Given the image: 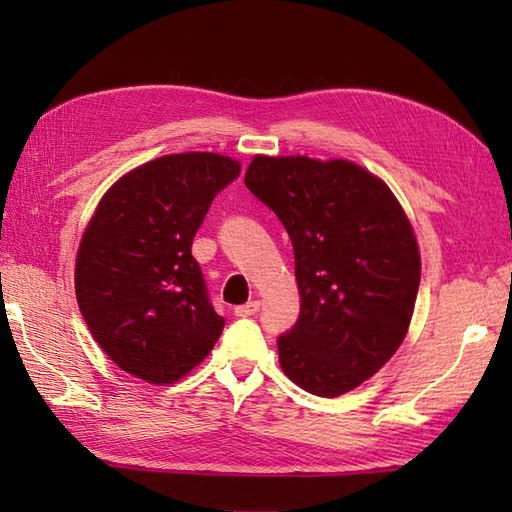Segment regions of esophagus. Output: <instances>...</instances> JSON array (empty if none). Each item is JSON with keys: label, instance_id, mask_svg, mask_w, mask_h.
<instances>
[{"label": "esophagus", "instance_id": "esophagus-1", "mask_svg": "<svg viewBox=\"0 0 512 512\" xmlns=\"http://www.w3.org/2000/svg\"><path fill=\"white\" fill-rule=\"evenodd\" d=\"M259 306H262V301L259 299L248 301V303H244V306H237L235 317H255V314L259 312Z\"/></svg>", "mask_w": 512, "mask_h": 512}]
</instances>
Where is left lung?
<instances>
[{"instance_id":"left-lung-1","label":"left lung","mask_w":512,"mask_h":512,"mask_svg":"<svg viewBox=\"0 0 512 512\" xmlns=\"http://www.w3.org/2000/svg\"><path fill=\"white\" fill-rule=\"evenodd\" d=\"M244 184L295 250L301 314L277 341L281 369L314 396L347 394L407 336L420 286L409 217L383 180L345 158L257 154Z\"/></svg>"}]
</instances>
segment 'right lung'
Instances as JSON below:
<instances>
[{
  "label": "right lung",
  "instance_id": "add662e5",
  "mask_svg": "<svg viewBox=\"0 0 512 512\" xmlns=\"http://www.w3.org/2000/svg\"><path fill=\"white\" fill-rule=\"evenodd\" d=\"M239 160L187 151L149 160L105 191L81 237L74 290L88 330L145 383L171 385L198 367L224 330L209 303L193 235Z\"/></svg>",
  "mask_w": 512,
  "mask_h": 512
}]
</instances>
